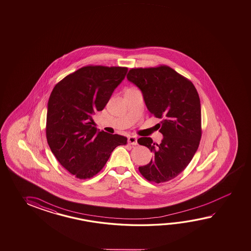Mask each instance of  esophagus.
<instances>
[{
    "mask_svg": "<svg viewBox=\"0 0 251 251\" xmlns=\"http://www.w3.org/2000/svg\"><path fill=\"white\" fill-rule=\"evenodd\" d=\"M128 143L132 145H137V138L135 136H129L128 137Z\"/></svg>",
    "mask_w": 251,
    "mask_h": 251,
    "instance_id": "esophagus-1",
    "label": "esophagus"
}]
</instances>
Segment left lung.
<instances>
[{
	"mask_svg": "<svg viewBox=\"0 0 251 251\" xmlns=\"http://www.w3.org/2000/svg\"><path fill=\"white\" fill-rule=\"evenodd\" d=\"M127 79L143 93L151 115L162 121L156 127L161 143L151 137L138 139L154 157L139 167L149 182H167L176 177L191 162L201 138V108L199 94L192 82L167 66L129 70Z\"/></svg>",
	"mask_w": 251,
	"mask_h": 251,
	"instance_id": "left-lung-1",
	"label": "left lung"
}]
</instances>
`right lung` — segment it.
Here are the masks:
<instances>
[{"label": "right lung", "mask_w": 251, "mask_h": 251, "mask_svg": "<svg viewBox=\"0 0 251 251\" xmlns=\"http://www.w3.org/2000/svg\"><path fill=\"white\" fill-rule=\"evenodd\" d=\"M125 67L86 66L67 75L50 95L46 138L59 164L79 179L97 175L127 138L99 132L93 116L102 110L123 81Z\"/></svg>", "instance_id": "right-lung-1"}]
</instances>
